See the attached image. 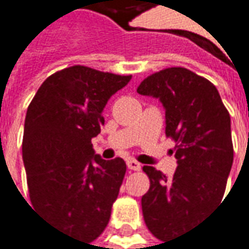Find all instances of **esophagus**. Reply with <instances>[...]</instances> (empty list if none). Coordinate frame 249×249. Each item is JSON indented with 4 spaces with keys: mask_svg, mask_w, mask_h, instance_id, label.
I'll use <instances>...</instances> for the list:
<instances>
[{
    "mask_svg": "<svg viewBox=\"0 0 249 249\" xmlns=\"http://www.w3.org/2000/svg\"><path fill=\"white\" fill-rule=\"evenodd\" d=\"M126 165L129 169H132V171H141V164L136 161V160L133 159H128L126 160Z\"/></svg>",
    "mask_w": 249,
    "mask_h": 249,
    "instance_id": "1",
    "label": "esophagus"
}]
</instances>
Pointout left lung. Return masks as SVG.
<instances>
[{"mask_svg": "<svg viewBox=\"0 0 249 249\" xmlns=\"http://www.w3.org/2000/svg\"><path fill=\"white\" fill-rule=\"evenodd\" d=\"M138 93L160 99L165 135L175 142L174 176L143 167L150 179L142 197L144 223L153 236L168 241L197 226L223 198L233 164L230 114L215 85L184 67L151 74Z\"/></svg>", "mask_w": 249, "mask_h": 249, "instance_id": "obj_1", "label": "left lung"}]
</instances>
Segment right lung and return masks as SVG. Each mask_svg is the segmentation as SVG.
Returning <instances> with one entry per match:
<instances>
[{"label":"right lung","mask_w":249,"mask_h":249,"mask_svg":"<svg viewBox=\"0 0 249 249\" xmlns=\"http://www.w3.org/2000/svg\"><path fill=\"white\" fill-rule=\"evenodd\" d=\"M131 78L71 66L49 75L27 108L22 154L31 204L84 243L106 229L124 180V160H102L90 141L107 100Z\"/></svg>","instance_id":"1"}]
</instances>
